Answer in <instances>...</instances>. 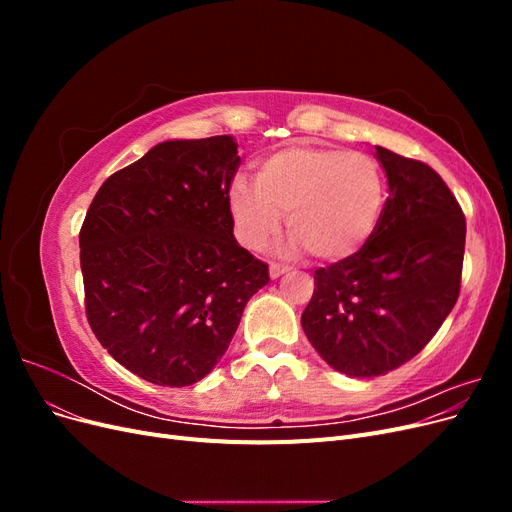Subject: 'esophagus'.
<instances>
[{"mask_svg": "<svg viewBox=\"0 0 512 512\" xmlns=\"http://www.w3.org/2000/svg\"><path fill=\"white\" fill-rule=\"evenodd\" d=\"M288 271H290L288 265H277V262H271V267H269V275L273 277V280H277V277L288 273Z\"/></svg>", "mask_w": 512, "mask_h": 512, "instance_id": "obj_1", "label": "esophagus"}]
</instances>
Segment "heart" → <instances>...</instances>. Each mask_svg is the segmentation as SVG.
Returning a JSON list of instances; mask_svg holds the SVG:
<instances>
[{
  "label": "heart",
  "mask_w": 512,
  "mask_h": 512,
  "mask_svg": "<svg viewBox=\"0 0 512 512\" xmlns=\"http://www.w3.org/2000/svg\"><path fill=\"white\" fill-rule=\"evenodd\" d=\"M386 205V177L376 158L339 147L292 145L258 166L256 185L237 181L228 209L239 241L260 250L282 228L292 247L339 262L359 254L374 237Z\"/></svg>",
  "instance_id": "obj_1"
}]
</instances>
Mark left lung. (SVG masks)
<instances>
[{
  "instance_id": "obj_1",
  "label": "left lung",
  "mask_w": 512,
  "mask_h": 512,
  "mask_svg": "<svg viewBox=\"0 0 512 512\" xmlns=\"http://www.w3.org/2000/svg\"><path fill=\"white\" fill-rule=\"evenodd\" d=\"M389 198L359 254L314 271L301 316L335 371L374 378L408 363L438 333L461 288L466 218L425 162L376 147Z\"/></svg>"
}]
</instances>
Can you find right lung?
Instances as JSON below:
<instances>
[{
	"label": "right lung",
	"mask_w": 512,
	"mask_h": 512,
	"mask_svg": "<svg viewBox=\"0 0 512 512\" xmlns=\"http://www.w3.org/2000/svg\"><path fill=\"white\" fill-rule=\"evenodd\" d=\"M232 136L166 141L108 177L81 226L85 312L98 342L160 386L203 380L243 307L269 284L267 262L232 235Z\"/></svg>",
	"instance_id": "1"
}]
</instances>
